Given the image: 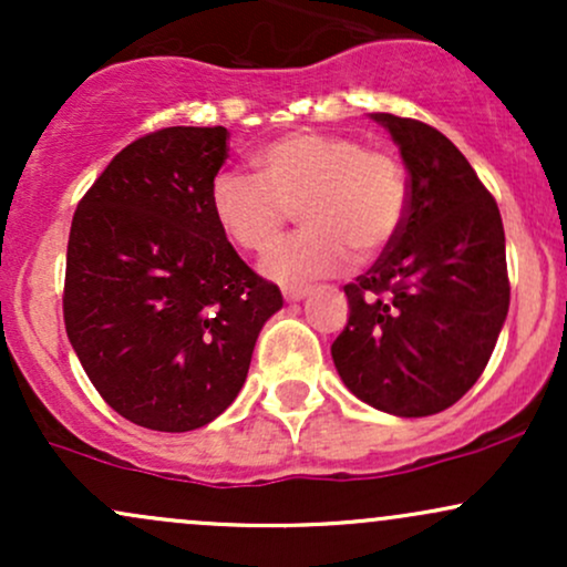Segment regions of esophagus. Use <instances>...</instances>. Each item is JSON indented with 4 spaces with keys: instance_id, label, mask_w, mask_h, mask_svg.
I'll return each instance as SVG.
<instances>
[{
    "instance_id": "esophagus-1",
    "label": "esophagus",
    "mask_w": 567,
    "mask_h": 567,
    "mask_svg": "<svg viewBox=\"0 0 567 567\" xmlns=\"http://www.w3.org/2000/svg\"><path fill=\"white\" fill-rule=\"evenodd\" d=\"M282 296H285V301H288V303L303 301V298L309 296V288H285Z\"/></svg>"
}]
</instances>
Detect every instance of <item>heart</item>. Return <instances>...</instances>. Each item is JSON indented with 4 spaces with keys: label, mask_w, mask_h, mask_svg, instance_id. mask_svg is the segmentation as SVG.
<instances>
[{
    "label": "heart",
    "mask_w": 567,
    "mask_h": 567,
    "mask_svg": "<svg viewBox=\"0 0 567 567\" xmlns=\"http://www.w3.org/2000/svg\"><path fill=\"white\" fill-rule=\"evenodd\" d=\"M258 178L218 173L210 210L239 250H271L292 210L306 229L292 234L264 261L285 285L336 275L351 261L375 258L394 245L408 216V181L386 148H368L341 133H288L252 154Z\"/></svg>",
    "instance_id": "1"
}]
</instances>
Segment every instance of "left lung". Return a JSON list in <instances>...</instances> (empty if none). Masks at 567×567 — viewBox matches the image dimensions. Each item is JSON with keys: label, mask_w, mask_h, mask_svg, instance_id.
Masks as SVG:
<instances>
[{"label": "left lung", "mask_w": 567, "mask_h": 567, "mask_svg": "<svg viewBox=\"0 0 567 567\" xmlns=\"http://www.w3.org/2000/svg\"><path fill=\"white\" fill-rule=\"evenodd\" d=\"M408 171L400 237L343 288L349 322L330 354L357 400L400 419L458 402L483 375L506 311L504 224L496 199L440 130L370 114Z\"/></svg>", "instance_id": "1"}]
</instances>
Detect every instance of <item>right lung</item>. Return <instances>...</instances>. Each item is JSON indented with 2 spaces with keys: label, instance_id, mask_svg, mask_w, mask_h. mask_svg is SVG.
I'll return each instance as SVG.
<instances>
[{
  "label": "right lung",
  "instance_id": "1",
  "mask_svg": "<svg viewBox=\"0 0 567 567\" xmlns=\"http://www.w3.org/2000/svg\"><path fill=\"white\" fill-rule=\"evenodd\" d=\"M226 127H165L90 186L66 252L63 320L97 394L133 424L192 432L239 394L282 292L237 256L210 210Z\"/></svg>",
  "mask_w": 567,
  "mask_h": 567
}]
</instances>
